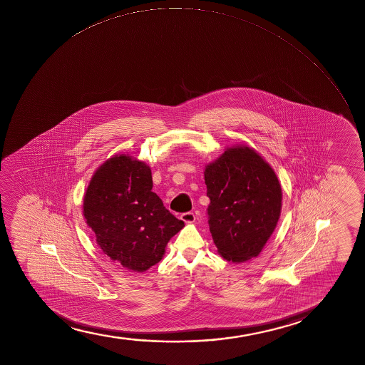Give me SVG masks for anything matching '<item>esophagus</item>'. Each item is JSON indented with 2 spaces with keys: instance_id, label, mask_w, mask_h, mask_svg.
I'll use <instances>...</instances> for the list:
<instances>
[{
  "instance_id": "esophagus-1",
  "label": "esophagus",
  "mask_w": 365,
  "mask_h": 365,
  "mask_svg": "<svg viewBox=\"0 0 365 365\" xmlns=\"http://www.w3.org/2000/svg\"><path fill=\"white\" fill-rule=\"evenodd\" d=\"M180 218L181 220H184L185 222L190 224V222H193L196 220V215L192 212H186V213L181 214Z\"/></svg>"
}]
</instances>
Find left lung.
Segmentation results:
<instances>
[{
    "instance_id": "1",
    "label": "left lung",
    "mask_w": 365,
    "mask_h": 365,
    "mask_svg": "<svg viewBox=\"0 0 365 365\" xmlns=\"http://www.w3.org/2000/svg\"><path fill=\"white\" fill-rule=\"evenodd\" d=\"M210 231L220 256L241 263L263 250L277 227L281 186L255 150L229 148L205 167Z\"/></svg>"
}]
</instances>
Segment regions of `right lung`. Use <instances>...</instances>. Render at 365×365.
Instances as JSON below:
<instances>
[{
  "mask_svg": "<svg viewBox=\"0 0 365 365\" xmlns=\"http://www.w3.org/2000/svg\"><path fill=\"white\" fill-rule=\"evenodd\" d=\"M152 187L150 167L120 155L97 169L85 193L84 217L97 245L133 272L157 264L169 240L185 227Z\"/></svg>",
  "mask_w": 365,
  "mask_h": 365,
  "instance_id": "1",
  "label": "right lung"
}]
</instances>
